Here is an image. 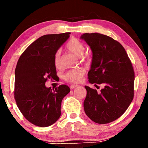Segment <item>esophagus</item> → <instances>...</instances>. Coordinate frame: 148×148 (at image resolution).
<instances>
[{
	"instance_id": "34e87169",
	"label": "esophagus",
	"mask_w": 148,
	"mask_h": 148,
	"mask_svg": "<svg viewBox=\"0 0 148 148\" xmlns=\"http://www.w3.org/2000/svg\"><path fill=\"white\" fill-rule=\"evenodd\" d=\"M78 87V86L77 85H75V84H72L71 86H70V88H71V89H73L74 88H76V87Z\"/></svg>"
}]
</instances>
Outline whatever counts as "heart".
<instances>
[{"label":"heart","instance_id":"b5f03b06","mask_svg":"<svg viewBox=\"0 0 148 148\" xmlns=\"http://www.w3.org/2000/svg\"><path fill=\"white\" fill-rule=\"evenodd\" d=\"M66 49L76 56L81 57L84 53L86 47L82 42L76 38H72L66 44ZM53 62L57 69L61 67V53L57 51L53 57ZM86 73V71L82 68H76L69 70L64 74V79L71 83H79L82 81V77Z\"/></svg>","mask_w":148,"mask_h":148}]
</instances>
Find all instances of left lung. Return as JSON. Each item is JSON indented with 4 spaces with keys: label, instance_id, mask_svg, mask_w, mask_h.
Wrapping results in <instances>:
<instances>
[{
    "label": "left lung",
    "instance_id": "8db88e82",
    "mask_svg": "<svg viewBox=\"0 0 148 148\" xmlns=\"http://www.w3.org/2000/svg\"><path fill=\"white\" fill-rule=\"evenodd\" d=\"M81 38L92 52L89 83L97 87V84L104 85L100 92L85 86V112L97 123H108L121 117L133 99V67L124 47L111 37L95 32L82 34Z\"/></svg>",
    "mask_w": 148,
    "mask_h": 148
}]
</instances>
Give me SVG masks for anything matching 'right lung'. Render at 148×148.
I'll use <instances>...</instances> for the list:
<instances>
[{
    "mask_svg": "<svg viewBox=\"0 0 148 148\" xmlns=\"http://www.w3.org/2000/svg\"><path fill=\"white\" fill-rule=\"evenodd\" d=\"M71 32L46 34L32 42L17 61L14 98L20 112L34 125L46 127L61 116L62 99L71 91L66 85L52 89L45 86L57 76L53 57Z\"/></svg>",
    "mask_w": 148,
    "mask_h": 148,
    "instance_id": "obj_1",
    "label": "right lung"
}]
</instances>
